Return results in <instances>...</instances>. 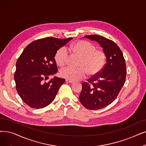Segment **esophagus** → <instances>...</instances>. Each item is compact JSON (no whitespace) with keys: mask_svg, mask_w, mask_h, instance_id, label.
<instances>
[{"mask_svg":"<svg viewBox=\"0 0 146 146\" xmlns=\"http://www.w3.org/2000/svg\"><path fill=\"white\" fill-rule=\"evenodd\" d=\"M66 82H67V83H69V84H73V81H71V80H66Z\"/></svg>","mask_w":146,"mask_h":146,"instance_id":"esophagus-1","label":"esophagus"}]
</instances>
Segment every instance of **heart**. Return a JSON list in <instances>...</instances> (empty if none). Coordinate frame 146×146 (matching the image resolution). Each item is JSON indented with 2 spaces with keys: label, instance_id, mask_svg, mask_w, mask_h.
Masks as SVG:
<instances>
[{
  "label": "heart",
  "instance_id": "1",
  "mask_svg": "<svg viewBox=\"0 0 146 146\" xmlns=\"http://www.w3.org/2000/svg\"><path fill=\"white\" fill-rule=\"evenodd\" d=\"M73 54L81 58L78 68L66 67L60 70L63 78L71 81H78L85 78L86 73L95 76L103 70L106 64V55L103 50L97 49L96 46L86 40H80L70 47ZM68 55L64 47L60 48L55 55L57 65L63 66L66 64Z\"/></svg>",
  "mask_w": 146,
  "mask_h": 146
}]
</instances>
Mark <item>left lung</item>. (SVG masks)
I'll return each mask as SVG.
<instances>
[{"mask_svg": "<svg viewBox=\"0 0 146 146\" xmlns=\"http://www.w3.org/2000/svg\"><path fill=\"white\" fill-rule=\"evenodd\" d=\"M84 37L98 42L106 55L103 70L82 83L79 96L85 108L98 110L110 104L117 97L125 82L126 63L122 50L113 40L97 35Z\"/></svg>", "mask_w": 146, "mask_h": 146, "instance_id": "left-lung-1", "label": "left lung"}]
</instances>
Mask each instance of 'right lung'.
I'll list each match as a JSON object with an SVG mask.
<instances>
[{
    "mask_svg": "<svg viewBox=\"0 0 146 146\" xmlns=\"http://www.w3.org/2000/svg\"><path fill=\"white\" fill-rule=\"evenodd\" d=\"M72 37H46L30 43L19 56L14 74L16 89L24 102L33 109L51 103L65 79L57 77L46 82L49 75L58 71L56 52Z\"/></svg>",
    "mask_w": 146,
    "mask_h": 146,
    "instance_id": "add662e5",
    "label": "right lung"
}]
</instances>
